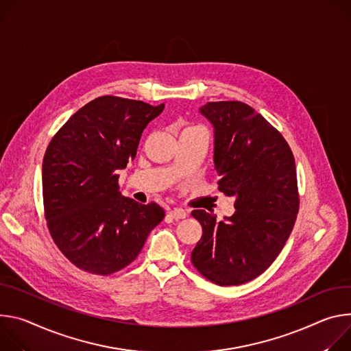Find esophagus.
<instances>
[{
	"label": "esophagus",
	"instance_id": "34e87169",
	"mask_svg": "<svg viewBox=\"0 0 351 351\" xmlns=\"http://www.w3.org/2000/svg\"><path fill=\"white\" fill-rule=\"evenodd\" d=\"M169 213H170V216H171L173 219H176V220H180V219H185V217L188 216V212H186L185 209H181V208H176V209L170 210Z\"/></svg>",
	"mask_w": 351,
	"mask_h": 351
}]
</instances>
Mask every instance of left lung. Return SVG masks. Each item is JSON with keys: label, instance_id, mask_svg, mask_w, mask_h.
Wrapping results in <instances>:
<instances>
[{"label": "left lung", "instance_id": "left-lung-1", "mask_svg": "<svg viewBox=\"0 0 351 351\" xmlns=\"http://www.w3.org/2000/svg\"><path fill=\"white\" fill-rule=\"evenodd\" d=\"M201 112L215 128L219 191L236 212L216 221L192 210L202 237L191 254L199 274L219 286L247 283L274 263L300 208L293 152L282 134L243 101H209Z\"/></svg>", "mask_w": 351, "mask_h": 351}]
</instances>
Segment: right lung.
Listing matches in <instances>:
<instances>
[{"mask_svg":"<svg viewBox=\"0 0 351 351\" xmlns=\"http://www.w3.org/2000/svg\"><path fill=\"white\" fill-rule=\"evenodd\" d=\"M165 104L100 96L58 130L43 159V206L50 236L81 270L107 276L139 255L165 210L120 193L119 170L138 150L146 125Z\"/></svg>","mask_w":351,"mask_h":351,"instance_id":"1","label":"right lung"}]
</instances>
